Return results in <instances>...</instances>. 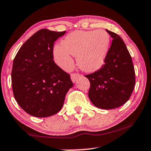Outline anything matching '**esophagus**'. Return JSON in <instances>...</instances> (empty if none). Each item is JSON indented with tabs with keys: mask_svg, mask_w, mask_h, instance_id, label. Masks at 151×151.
Segmentation results:
<instances>
[{
	"mask_svg": "<svg viewBox=\"0 0 151 151\" xmlns=\"http://www.w3.org/2000/svg\"><path fill=\"white\" fill-rule=\"evenodd\" d=\"M80 77H81V75L78 73H72L71 76H70V78H71V81L73 83H76V81H77Z\"/></svg>",
	"mask_w": 151,
	"mask_h": 151,
	"instance_id": "34e87169",
	"label": "esophagus"
}]
</instances>
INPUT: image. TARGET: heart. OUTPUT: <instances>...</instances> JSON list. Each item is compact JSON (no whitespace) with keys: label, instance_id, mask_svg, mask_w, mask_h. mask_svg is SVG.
Instances as JSON below:
<instances>
[{"label":"heart","instance_id":"1","mask_svg":"<svg viewBox=\"0 0 151 151\" xmlns=\"http://www.w3.org/2000/svg\"><path fill=\"white\" fill-rule=\"evenodd\" d=\"M109 44V35L103 29L73 32L62 41L61 45L54 46V61L62 69L69 70L74 64L72 55L76 56L80 68L87 72L95 71L104 63Z\"/></svg>","mask_w":151,"mask_h":151}]
</instances>
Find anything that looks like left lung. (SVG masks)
<instances>
[{
	"mask_svg": "<svg viewBox=\"0 0 151 151\" xmlns=\"http://www.w3.org/2000/svg\"><path fill=\"white\" fill-rule=\"evenodd\" d=\"M113 39L104 64L86 75L90 83L88 96L95 107L111 109L121 107L132 95L135 70L127 46L117 34L106 29Z\"/></svg>",
	"mask_w": 151,
	"mask_h": 151,
	"instance_id": "8db88e82",
	"label": "left lung"
}]
</instances>
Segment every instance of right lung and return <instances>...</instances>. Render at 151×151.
Masks as SVG:
<instances>
[{
  "label": "right lung",
  "instance_id": "1",
  "mask_svg": "<svg viewBox=\"0 0 151 151\" xmlns=\"http://www.w3.org/2000/svg\"><path fill=\"white\" fill-rule=\"evenodd\" d=\"M65 33L39 30L23 44L14 58V97L23 110L33 116L47 117L58 113L73 86L70 75L54 63L53 56L54 42Z\"/></svg>",
  "mask_w": 151,
  "mask_h": 151
}]
</instances>
